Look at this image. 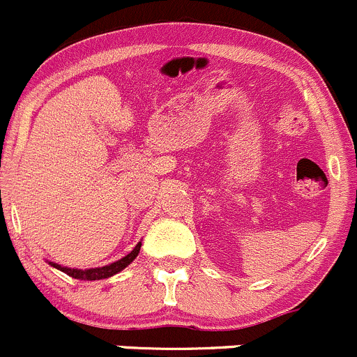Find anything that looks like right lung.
Wrapping results in <instances>:
<instances>
[{
    "label": "right lung",
    "mask_w": 357,
    "mask_h": 357,
    "mask_svg": "<svg viewBox=\"0 0 357 357\" xmlns=\"http://www.w3.org/2000/svg\"><path fill=\"white\" fill-rule=\"evenodd\" d=\"M139 251H141V242H139V244L134 248V251L128 252V255L125 256V258L115 261V263L108 264V266L91 268V270H73V268L60 266V264H56V263H51V266L58 268V270H61V271H63V273L70 275V277H72V278H80V280H101V278L113 277V275H115V273L122 271L125 266H128V264H130L132 261L137 258Z\"/></svg>",
    "instance_id": "add662e5"
}]
</instances>
